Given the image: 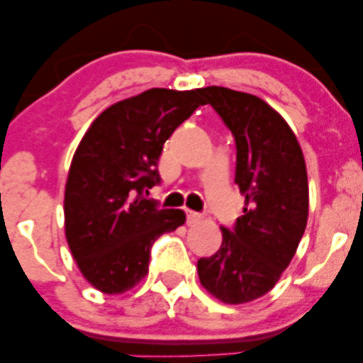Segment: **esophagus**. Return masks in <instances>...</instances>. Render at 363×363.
<instances>
[{
    "mask_svg": "<svg viewBox=\"0 0 363 363\" xmlns=\"http://www.w3.org/2000/svg\"><path fill=\"white\" fill-rule=\"evenodd\" d=\"M186 220H187V225H194V223L201 222L203 215L201 213H196V211L186 210Z\"/></svg>",
    "mask_w": 363,
    "mask_h": 363,
    "instance_id": "34e87169",
    "label": "esophagus"
}]
</instances>
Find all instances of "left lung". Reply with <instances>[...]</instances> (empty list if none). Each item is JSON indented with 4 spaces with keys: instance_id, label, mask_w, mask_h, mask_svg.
Here are the masks:
<instances>
[{
    "instance_id": "1",
    "label": "left lung",
    "mask_w": 363,
    "mask_h": 363,
    "mask_svg": "<svg viewBox=\"0 0 363 363\" xmlns=\"http://www.w3.org/2000/svg\"><path fill=\"white\" fill-rule=\"evenodd\" d=\"M235 140V184L244 213L213 256L198 261L199 281L225 303L259 298L277 285L297 251L309 215V186L301 145L264 101L225 86L199 90Z\"/></svg>"
}]
</instances>
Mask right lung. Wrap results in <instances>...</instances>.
I'll list each match as a JSON object with an SVG mask.
<instances>
[{
  "label": "right lung",
  "mask_w": 363,
  "mask_h": 363,
  "mask_svg": "<svg viewBox=\"0 0 363 363\" xmlns=\"http://www.w3.org/2000/svg\"><path fill=\"white\" fill-rule=\"evenodd\" d=\"M203 106L199 90L150 89L106 109L74 152L65 191L66 240L83 277L104 294H123L148 273L150 249L186 222L160 210L158 158L176 129Z\"/></svg>",
  "instance_id": "right-lung-1"
}]
</instances>
